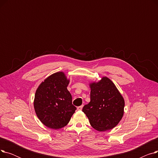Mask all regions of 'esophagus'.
<instances>
[{"label":"esophagus","instance_id":"34e87169","mask_svg":"<svg viewBox=\"0 0 158 158\" xmlns=\"http://www.w3.org/2000/svg\"><path fill=\"white\" fill-rule=\"evenodd\" d=\"M82 107H83V105H81V106L77 107V110H82Z\"/></svg>","mask_w":158,"mask_h":158}]
</instances>
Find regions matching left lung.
<instances>
[{
    "instance_id": "8db88e82",
    "label": "left lung",
    "mask_w": 158,
    "mask_h": 158,
    "mask_svg": "<svg viewBox=\"0 0 158 158\" xmlns=\"http://www.w3.org/2000/svg\"><path fill=\"white\" fill-rule=\"evenodd\" d=\"M90 102L82 108L89 123L98 131L114 127L123 114L124 100L113 82L102 77L90 85Z\"/></svg>"
}]
</instances>
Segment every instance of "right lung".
<instances>
[{
  "mask_svg": "<svg viewBox=\"0 0 158 158\" xmlns=\"http://www.w3.org/2000/svg\"><path fill=\"white\" fill-rule=\"evenodd\" d=\"M69 83L63 72H57L41 82L36 90L35 112L40 120L49 128L58 129L67 125L77 109L66 88Z\"/></svg>",
  "mask_w": 158,
  "mask_h": 158,
  "instance_id": "1",
  "label": "right lung"
}]
</instances>
